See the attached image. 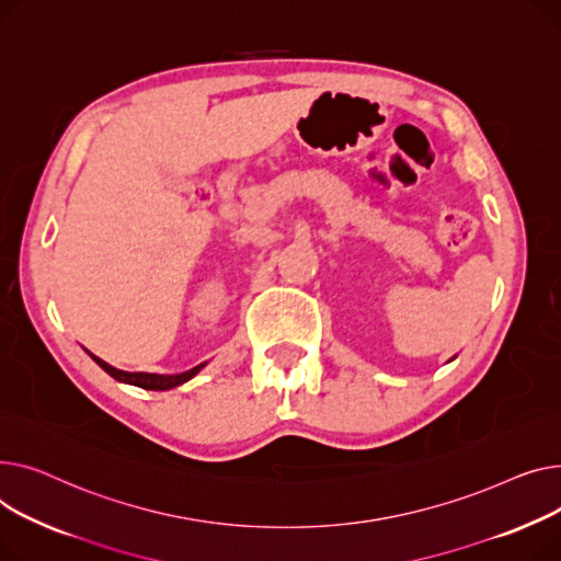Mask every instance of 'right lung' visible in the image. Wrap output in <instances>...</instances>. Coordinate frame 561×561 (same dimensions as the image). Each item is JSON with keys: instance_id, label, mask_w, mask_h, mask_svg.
<instances>
[{"instance_id": "obj_1", "label": "right lung", "mask_w": 561, "mask_h": 561, "mask_svg": "<svg viewBox=\"0 0 561 561\" xmlns=\"http://www.w3.org/2000/svg\"><path fill=\"white\" fill-rule=\"evenodd\" d=\"M88 355L96 362L99 367H102L108 376H113L115 380H119V382H126V385H136V387H142V389H153V391H164V389H172V387H179V385H183V382H187L192 376H196L199 374L204 367H206V362L204 365H199V367H194V369H190V371H183V374H176V376H162V374H142V371H138V374H130V371H122V369H115V367H111L108 362H104V359H99L96 355H92L90 351H88Z\"/></svg>"}]
</instances>
